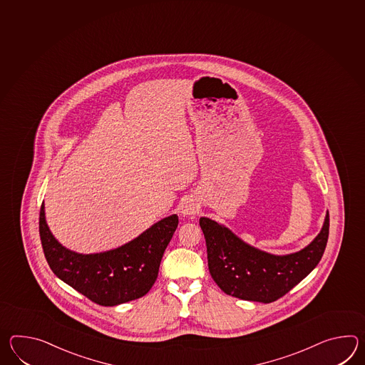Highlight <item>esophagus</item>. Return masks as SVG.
I'll use <instances>...</instances> for the list:
<instances>
[{
	"label": "esophagus",
	"instance_id": "1",
	"mask_svg": "<svg viewBox=\"0 0 365 365\" xmlns=\"http://www.w3.org/2000/svg\"><path fill=\"white\" fill-rule=\"evenodd\" d=\"M196 205H195V202H185L183 205H182V215L183 216H191V215H195V212H196Z\"/></svg>",
	"mask_w": 365,
	"mask_h": 365
}]
</instances>
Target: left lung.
Here are the masks:
<instances>
[{
    "label": "left lung",
    "instance_id": "1",
    "mask_svg": "<svg viewBox=\"0 0 365 365\" xmlns=\"http://www.w3.org/2000/svg\"><path fill=\"white\" fill-rule=\"evenodd\" d=\"M212 279L229 296L246 301L272 302L316 268L329 238V212L324 227L307 247L287 255H274L252 247L227 227L200 217Z\"/></svg>",
    "mask_w": 365,
    "mask_h": 365
}]
</instances>
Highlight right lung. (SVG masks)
I'll return each mask as SVG.
<instances>
[{
    "mask_svg": "<svg viewBox=\"0 0 365 365\" xmlns=\"http://www.w3.org/2000/svg\"><path fill=\"white\" fill-rule=\"evenodd\" d=\"M177 227L178 216L171 215L118 249L78 254L64 247L51 233L44 202L39 216L41 246L53 274L102 307L136 300L150 291Z\"/></svg>",
    "mask_w": 365,
    "mask_h": 365,
    "instance_id": "add662e5",
    "label": "right lung"
}]
</instances>
